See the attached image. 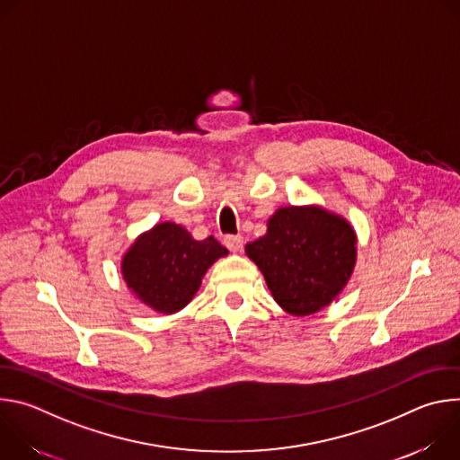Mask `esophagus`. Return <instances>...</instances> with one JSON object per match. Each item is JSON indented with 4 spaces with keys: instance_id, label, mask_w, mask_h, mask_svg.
I'll return each mask as SVG.
<instances>
[{
    "instance_id": "34e87169",
    "label": "esophagus",
    "mask_w": 460,
    "mask_h": 460,
    "mask_svg": "<svg viewBox=\"0 0 460 460\" xmlns=\"http://www.w3.org/2000/svg\"><path fill=\"white\" fill-rule=\"evenodd\" d=\"M224 243H226V247H227L229 251L236 252V251H240V249H242V245H243V238H242L240 234H227V236L224 238Z\"/></svg>"
}]
</instances>
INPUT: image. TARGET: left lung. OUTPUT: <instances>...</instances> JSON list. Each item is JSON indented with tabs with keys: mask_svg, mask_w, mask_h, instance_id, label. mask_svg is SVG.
I'll use <instances>...</instances> for the list:
<instances>
[{
	"mask_svg": "<svg viewBox=\"0 0 460 460\" xmlns=\"http://www.w3.org/2000/svg\"><path fill=\"white\" fill-rule=\"evenodd\" d=\"M275 302L295 316L330 305L346 288L357 261L351 224L318 206L280 208L268 233L245 245Z\"/></svg>",
	"mask_w": 460,
	"mask_h": 460,
	"instance_id": "left-lung-1",
	"label": "left lung"
}]
</instances>
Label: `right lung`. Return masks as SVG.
Segmentation results:
<instances>
[{
	"instance_id": "add662e5",
	"label": "right lung",
	"mask_w": 460,
	"mask_h": 460,
	"mask_svg": "<svg viewBox=\"0 0 460 460\" xmlns=\"http://www.w3.org/2000/svg\"><path fill=\"white\" fill-rule=\"evenodd\" d=\"M226 254L213 236L194 240L185 227L162 222L128 247L121 275L138 300L156 313L172 314L192 300L208 270Z\"/></svg>"
}]
</instances>
